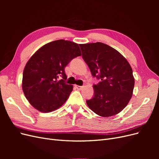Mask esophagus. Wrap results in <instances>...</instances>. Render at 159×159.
<instances>
[{
  "label": "esophagus",
  "instance_id": "34e87169",
  "mask_svg": "<svg viewBox=\"0 0 159 159\" xmlns=\"http://www.w3.org/2000/svg\"><path fill=\"white\" fill-rule=\"evenodd\" d=\"M75 88L78 89V90H81L83 88V86H80V85H75Z\"/></svg>",
  "mask_w": 159,
  "mask_h": 159
}]
</instances>
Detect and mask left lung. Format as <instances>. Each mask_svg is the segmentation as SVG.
Listing matches in <instances>:
<instances>
[{
  "mask_svg": "<svg viewBox=\"0 0 159 159\" xmlns=\"http://www.w3.org/2000/svg\"><path fill=\"white\" fill-rule=\"evenodd\" d=\"M80 46L91 74L100 80L93 85V97L86 101L88 107L104 117L121 112L133 95L134 79L131 66L118 51L103 43Z\"/></svg>",
  "mask_w": 159,
  "mask_h": 159,
  "instance_id": "obj_1",
  "label": "left lung"
}]
</instances>
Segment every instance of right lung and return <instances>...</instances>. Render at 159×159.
I'll list each match as a JSON object with an SVG mask.
<instances>
[{
  "mask_svg": "<svg viewBox=\"0 0 159 159\" xmlns=\"http://www.w3.org/2000/svg\"><path fill=\"white\" fill-rule=\"evenodd\" d=\"M81 55L78 44L57 40L43 46L30 57L23 71L22 90L34 107L48 113L66 102L73 85L66 83L64 68Z\"/></svg>",
  "mask_w": 159,
  "mask_h": 159,
  "instance_id": "right-lung-1",
  "label": "right lung"
}]
</instances>
